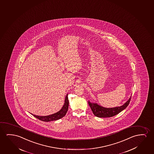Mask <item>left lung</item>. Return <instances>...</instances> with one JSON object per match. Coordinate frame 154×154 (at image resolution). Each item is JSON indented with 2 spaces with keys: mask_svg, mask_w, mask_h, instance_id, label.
<instances>
[{
  "mask_svg": "<svg viewBox=\"0 0 154 154\" xmlns=\"http://www.w3.org/2000/svg\"><path fill=\"white\" fill-rule=\"evenodd\" d=\"M131 97L127 102L122 106L112 108H106L103 106H99L97 103H91L89 101V106H90L91 110L92 111L93 114L95 115L96 117L99 118H107V117H111L116 116L121 111L124 110L125 109L127 108L129 103H130Z\"/></svg>",
  "mask_w": 154,
  "mask_h": 154,
  "instance_id": "8db88e82",
  "label": "left lung"
}]
</instances>
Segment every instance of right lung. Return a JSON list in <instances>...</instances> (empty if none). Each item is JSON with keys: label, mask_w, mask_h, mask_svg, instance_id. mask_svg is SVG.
<instances>
[{"label": "right lung", "mask_w": 154, "mask_h": 154, "mask_svg": "<svg viewBox=\"0 0 154 154\" xmlns=\"http://www.w3.org/2000/svg\"><path fill=\"white\" fill-rule=\"evenodd\" d=\"M69 100H68V94L66 95V97L65 99V102L61 110L59 111V112L54 113L53 115H50V116H36V115H32L36 118L38 119H39L41 121L45 122H51V121H54V120H57L59 119H61L63 118L67 112L68 110V108H69Z\"/></svg>", "instance_id": "1"}]
</instances>
